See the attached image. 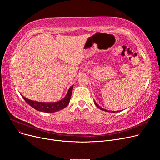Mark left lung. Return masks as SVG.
I'll return each instance as SVG.
<instances>
[{
	"label": "left lung",
	"mask_w": 160,
	"mask_h": 160,
	"mask_svg": "<svg viewBox=\"0 0 160 160\" xmlns=\"http://www.w3.org/2000/svg\"><path fill=\"white\" fill-rule=\"evenodd\" d=\"M94 103H95V105H96V107H98L99 109H101V110H104V111H106V112H115L114 111H110V110H105V109H104V108H101L99 105H97V104L94 101ZM118 112H119V111H118Z\"/></svg>",
	"instance_id": "1"
}]
</instances>
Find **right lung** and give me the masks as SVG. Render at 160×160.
<instances>
[{
  "instance_id": "1",
  "label": "right lung",
  "mask_w": 160,
  "mask_h": 160,
  "mask_svg": "<svg viewBox=\"0 0 160 160\" xmlns=\"http://www.w3.org/2000/svg\"><path fill=\"white\" fill-rule=\"evenodd\" d=\"M73 86H72L70 88H69L68 93L65 97L61 100L60 101L56 102H37L29 100L28 99L25 98V97L22 96L24 100L29 104V105L36 109L37 110L41 111V112H57L58 110H60L65 108L68 105L69 102H70V99L72 95Z\"/></svg>"
}]
</instances>
